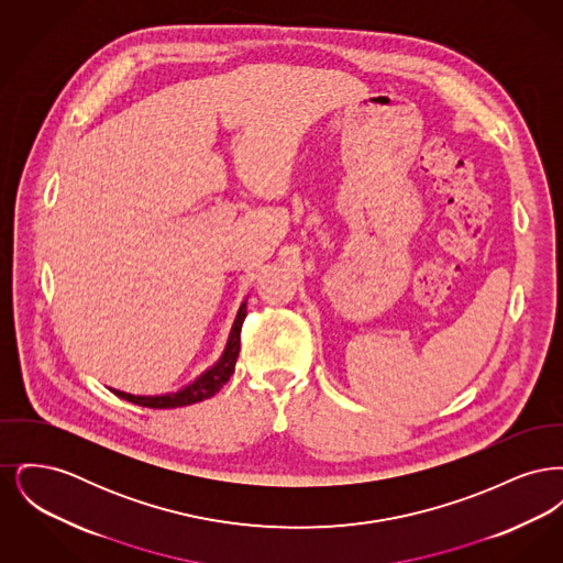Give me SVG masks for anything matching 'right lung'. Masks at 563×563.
<instances>
[{
  "mask_svg": "<svg viewBox=\"0 0 563 563\" xmlns=\"http://www.w3.org/2000/svg\"><path fill=\"white\" fill-rule=\"evenodd\" d=\"M244 317H246V299L239 308L228 344L223 349V354L219 356V361L205 374H200L194 382H189L188 386H184L181 390L166 393V395H131V393H122L115 388H109V390L124 401L134 402L141 407H152V409H173V407H186V405L211 399L214 393H219L223 388V384L230 379V375L234 374L236 358L241 352V329Z\"/></svg>",
  "mask_w": 563,
  "mask_h": 563,
  "instance_id": "right-lung-1",
  "label": "right lung"
}]
</instances>
